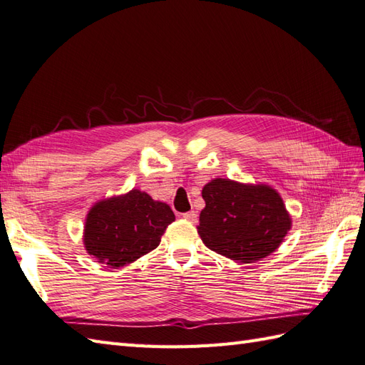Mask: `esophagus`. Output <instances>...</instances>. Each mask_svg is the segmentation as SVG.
I'll return each instance as SVG.
<instances>
[{
    "instance_id": "obj_1",
    "label": "esophagus",
    "mask_w": 365,
    "mask_h": 365,
    "mask_svg": "<svg viewBox=\"0 0 365 365\" xmlns=\"http://www.w3.org/2000/svg\"><path fill=\"white\" fill-rule=\"evenodd\" d=\"M182 217H183L185 220L191 222V223H197V212H195V211H188V212H183V214H182Z\"/></svg>"
}]
</instances>
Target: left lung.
Segmentation results:
<instances>
[{
	"instance_id": "obj_1",
	"label": "left lung",
	"mask_w": 365,
	"mask_h": 365,
	"mask_svg": "<svg viewBox=\"0 0 365 365\" xmlns=\"http://www.w3.org/2000/svg\"><path fill=\"white\" fill-rule=\"evenodd\" d=\"M197 232L217 255L250 264L269 256L292 228L280 195L267 185L216 179L203 186Z\"/></svg>"
}]
</instances>
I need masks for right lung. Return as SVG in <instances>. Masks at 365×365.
<instances>
[{
	"instance_id": "obj_1",
	"label": "right lung",
	"mask_w": 365,
	"mask_h": 365,
	"mask_svg": "<svg viewBox=\"0 0 365 365\" xmlns=\"http://www.w3.org/2000/svg\"><path fill=\"white\" fill-rule=\"evenodd\" d=\"M174 212L138 190L101 200L91 208L83 242L88 253L110 268L125 267L160 244Z\"/></svg>"
}]
</instances>
